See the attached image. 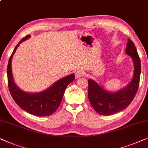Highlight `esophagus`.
<instances>
[{
    "label": "esophagus",
    "mask_w": 148,
    "mask_h": 148,
    "mask_svg": "<svg viewBox=\"0 0 148 148\" xmlns=\"http://www.w3.org/2000/svg\"><path fill=\"white\" fill-rule=\"evenodd\" d=\"M84 75V72L83 70H78V71L76 72L75 73V76H76V78H80V77L83 76Z\"/></svg>",
    "instance_id": "esophagus-1"
}]
</instances>
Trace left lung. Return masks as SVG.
Here are the masks:
<instances>
[{
    "instance_id": "left-lung-1",
    "label": "left lung",
    "mask_w": 148,
    "mask_h": 148,
    "mask_svg": "<svg viewBox=\"0 0 148 148\" xmlns=\"http://www.w3.org/2000/svg\"><path fill=\"white\" fill-rule=\"evenodd\" d=\"M125 53L131 56L134 64V76L127 86L111 92L92 79H89L88 97L89 101L97 111L102 115H110L121 111L130 105L138 89L141 74V62L134 43L128 39Z\"/></svg>"
}]
</instances>
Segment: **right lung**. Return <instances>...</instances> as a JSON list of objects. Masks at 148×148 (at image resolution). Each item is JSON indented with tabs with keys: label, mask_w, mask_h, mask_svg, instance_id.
<instances>
[{
	"label": "right lung",
	"mask_w": 148,
	"mask_h": 148,
	"mask_svg": "<svg viewBox=\"0 0 148 148\" xmlns=\"http://www.w3.org/2000/svg\"><path fill=\"white\" fill-rule=\"evenodd\" d=\"M27 35L21 40L9 58L7 66L8 86L12 99L23 110L32 115L45 116L52 115L60 105L66 87L74 80V74H72L56 81L46 90L40 92L29 93L18 88L14 83L11 69V62L16 49L20 43L29 38Z\"/></svg>",
	"instance_id": "right-lung-1"
}]
</instances>
